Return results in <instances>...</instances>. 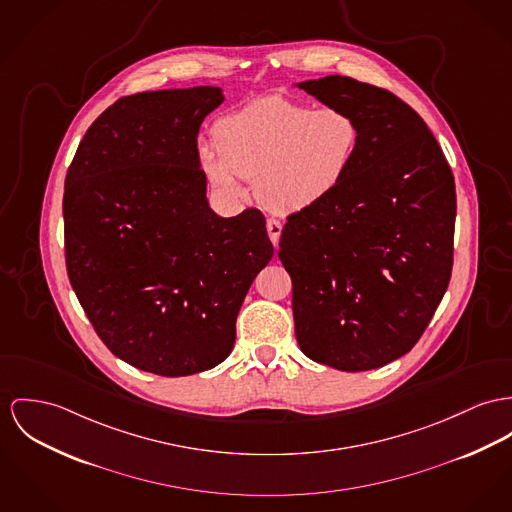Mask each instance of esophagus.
<instances>
[{"instance_id":"obj_1","label":"esophagus","mask_w":512,"mask_h":512,"mask_svg":"<svg viewBox=\"0 0 512 512\" xmlns=\"http://www.w3.org/2000/svg\"><path fill=\"white\" fill-rule=\"evenodd\" d=\"M267 232H269V237H271V241H273V245L276 247L280 234H282V224L276 218H269L267 220Z\"/></svg>"}]
</instances>
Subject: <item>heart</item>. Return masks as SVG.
<instances>
[{"label":"heart","instance_id":"1","mask_svg":"<svg viewBox=\"0 0 512 512\" xmlns=\"http://www.w3.org/2000/svg\"><path fill=\"white\" fill-rule=\"evenodd\" d=\"M212 136L216 154L200 150L210 185L241 197L237 179L251 181L269 210L288 214L339 189L360 146V124L347 109H314L273 95L220 118Z\"/></svg>","mask_w":512,"mask_h":512}]
</instances>
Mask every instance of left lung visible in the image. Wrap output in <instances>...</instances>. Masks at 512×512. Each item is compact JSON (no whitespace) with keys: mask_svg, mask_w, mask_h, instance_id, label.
I'll return each instance as SVG.
<instances>
[{"mask_svg":"<svg viewBox=\"0 0 512 512\" xmlns=\"http://www.w3.org/2000/svg\"><path fill=\"white\" fill-rule=\"evenodd\" d=\"M353 113L360 146L339 189L290 214L278 257L302 353L380 368L425 333L452 275L456 187L433 132L392 91L347 76L298 83Z\"/></svg>","mask_w":512,"mask_h":512,"instance_id":"left-lung-1","label":"left lung"}]
</instances>
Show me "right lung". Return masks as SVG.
Returning <instances> with one entry per match:
<instances>
[{
    "label": "right lung",
    "instance_id": "right-lung-1",
    "mask_svg": "<svg viewBox=\"0 0 512 512\" xmlns=\"http://www.w3.org/2000/svg\"><path fill=\"white\" fill-rule=\"evenodd\" d=\"M220 87L120 97L97 118L64 187L66 269L111 353L158 376L228 358L243 298L275 249L265 216H216L198 128Z\"/></svg>",
    "mask_w": 512,
    "mask_h": 512
}]
</instances>
